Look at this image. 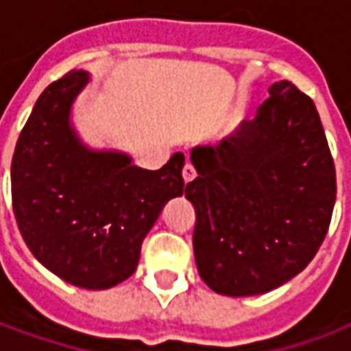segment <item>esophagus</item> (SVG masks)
Instances as JSON below:
<instances>
[{
	"mask_svg": "<svg viewBox=\"0 0 351 351\" xmlns=\"http://www.w3.org/2000/svg\"><path fill=\"white\" fill-rule=\"evenodd\" d=\"M182 176H184V182L188 184V182H191V180L195 178V167H193L189 162H186L184 169H182Z\"/></svg>",
	"mask_w": 351,
	"mask_h": 351,
	"instance_id": "1",
	"label": "esophagus"
}]
</instances>
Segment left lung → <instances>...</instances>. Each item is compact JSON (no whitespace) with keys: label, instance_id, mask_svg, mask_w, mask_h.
<instances>
[{"label":"left lung","instance_id":"8db88e82","mask_svg":"<svg viewBox=\"0 0 351 351\" xmlns=\"http://www.w3.org/2000/svg\"><path fill=\"white\" fill-rule=\"evenodd\" d=\"M189 158L193 256L215 293H265L312 262L334 212L336 167L306 93L276 82L254 119Z\"/></svg>","mask_w":351,"mask_h":351}]
</instances>
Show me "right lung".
<instances>
[{"mask_svg":"<svg viewBox=\"0 0 351 351\" xmlns=\"http://www.w3.org/2000/svg\"><path fill=\"white\" fill-rule=\"evenodd\" d=\"M89 84L69 71L39 95L12 160V199L29 252L63 282L108 289L128 280L163 206L184 193V154L141 169L119 152H95L69 115Z\"/></svg>","mask_w":351,"mask_h":351,"instance_id":"obj_1","label":"right lung"}]
</instances>
